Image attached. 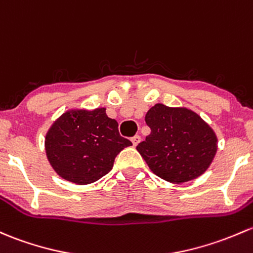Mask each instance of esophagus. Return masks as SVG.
I'll return each instance as SVG.
<instances>
[{"label":"esophagus","instance_id":"1","mask_svg":"<svg viewBox=\"0 0 253 253\" xmlns=\"http://www.w3.org/2000/svg\"><path fill=\"white\" fill-rule=\"evenodd\" d=\"M131 140H132V144H133V147H137L138 143L140 142V137H139V135H134V137L132 138Z\"/></svg>","mask_w":253,"mask_h":253}]
</instances>
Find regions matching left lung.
<instances>
[{
	"label": "left lung",
	"mask_w": 253,
	"mask_h": 253,
	"mask_svg": "<svg viewBox=\"0 0 253 253\" xmlns=\"http://www.w3.org/2000/svg\"><path fill=\"white\" fill-rule=\"evenodd\" d=\"M150 134L137 145L149 169L173 184L206 172L217 153V135L200 115L185 106L158 103L145 115Z\"/></svg>",
	"instance_id": "obj_1"
}]
</instances>
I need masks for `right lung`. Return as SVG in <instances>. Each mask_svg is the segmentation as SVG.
<instances>
[{
    "label": "right lung",
    "mask_w": 253,
    "mask_h": 253,
    "mask_svg": "<svg viewBox=\"0 0 253 253\" xmlns=\"http://www.w3.org/2000/svg\"><path fill=\"white\" fill-rule=\"evenodd\" d=\"M105 110L69 109L50 125L44 150L63 179L79 185L97 182L111 171L120 151L132 145L120 135L118 122Z\"/></svg>",
    "instance_id": "obj_1"
}]
</instances>
